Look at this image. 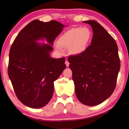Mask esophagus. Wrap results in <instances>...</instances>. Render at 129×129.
Returning <instances> with one entry per match:
<instances>
[{
  "mask_svg": "<svg viewBox=\"0 0 129 129\" xmlns=\"http://www.w3.org/2000/svg\"><path fill=\"white\" fill-rule=\"evenodd\" d=\"M65 63H66V66L67 67H69V64H70V63L69 62V61H68V60H66V62H65Z\"/></svg>",
  "mask_w": 129,
  "mask_h": 129,
  "instance_id": "obj_1",
  "label": "esophagus"
}]
</instances>
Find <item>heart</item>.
<instances>
[{"mask_svg": "<svg viewBox=\"0 0 129 129\" xmlns=\"http://www.w3.org/2000/svg\"><path fill=\"white\" fill-rule=\"evenodd\" d=\"M91 36V31L86 27L72 28L60 36L54 48L58 51H61L62 48H68L70 54H79L86 50Z\"/></svg>", "mask_w": 129, "mask_h": 129, "instance_id": "b5f03b06", "label": "heart"}]
</instances>
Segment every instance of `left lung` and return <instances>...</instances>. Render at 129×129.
<instances>
[{
  "instance_id": "8db88e82",
  "label": "left lung",
  "mask_w": 129,
  "mask_h": 129,
  "mask_svg": "<svg viewBox=\"0 0 129 129\" xmlns=\"http://www.w3.org/2000/svg\"><path fill=\"white\" fill-rule=\"evenodd\" d=\"M93 35L91 45L68 60L78 100L88 106H97L112 95L120 70L118 46L115 39L98 22L87 20Z\"/></svg>"
}]
</instances>
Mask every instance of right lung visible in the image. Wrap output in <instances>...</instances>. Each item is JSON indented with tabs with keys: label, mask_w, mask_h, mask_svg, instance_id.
Segmentation results:
<instances>
[{
	"label": "right lung",
	"mask_w": 129,
	"mask_h": 129,
	"mask_svg": "<svg viewBox=\"0 0 129 129\" xmlns=\"http://www.w3.org/2000/svg\"><path fill=\"white\" fill-rule=\"evenodd\" d=\"M64 26L56 20H34L19 32L11 45L8 76L17 98L26 106L39 109L52 98L54 81L66 66L65 57L52 58L50 53ZM45 39L48 44L37 42Z\"/></svg>",
	"instance_id": "right-lung-1"
}]
</instances>
